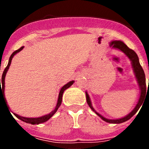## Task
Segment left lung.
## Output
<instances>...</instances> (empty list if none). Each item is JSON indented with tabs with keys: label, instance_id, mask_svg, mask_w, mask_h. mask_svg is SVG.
I'll return each instance as SVG.
<instances>
[{
	"label": "left lung",
	"instance_id": "obj_1",
	"mask_svg": "<svg viewBox=\"0 0 149 149\" xmlns=\"http://www.w3.org/2000/svg\"><path fill=\"white\" fill-rule=\"evenodd\" d=\"M110 47H113V48H117V49H119L120 51H122L123 53L127 55V56H128V58L131 60V63H132V66L134 68V72L135 73V75H136V79H137L138 84H139V88H140V90H141V93H140V96H139V99L138 101L137 104L136 105L135 107V108L132 110V111L127 115L126 116L123 117L122 119H108L104 118V116H102L101 115H100L98 113L95 111V110L93 109V106H92V104H91V101L90 98H89V96L88 95L87 93H86V101H87L88 105L89 106L92 110L99 117H101V119H103L104 121L107 122H109V123H113V124H119V123H122V122H125L126 121H127L128 119H130L134 114H136V112L138 111L139 108H140V107L142 106L143 103V101L145 99V97L146 95H147L146 93H148V90L147 89H148V88L146 86V76H145V73L144 71H143V68L139 64V58H138V56L136 53H135V51H133L132 49L131 48H129L127 45H126L125 43H123L121 41H113L111 42L110 43Z\"/></svg>",
	"mask_w": 149,
	"mask_h": 149
}]
</instances>
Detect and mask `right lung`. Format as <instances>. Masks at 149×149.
Masks as SVG:
<instances>
[{
  "label": "right lung",
  "mask_w": 149,
  "mask_h": 149,
  "mask_svg": "<svg viewBox=\"0 0 149 149\" xmlns=\"http://www.w3.org/2000/svg\"><path fill=\"white\" fill-rule=\"evenodd\" d=\"M24 48V46H22V47H21L19 49L16 50L15 51H14L13 54H11V56H10V60H9V63H8V65L6 67V68L4 69V71H3V74H2V78L0 79V101H1V97H3V98L4 99L5 101V103H6V107H7V108H9V107H8L7 104H6V98H5V96H4V82H5V76H6V72H7L8 69H9V68H10V64H11V62H12V59H13V57L14 56V55L16 54L18 52H19V51H22V49ZM1 83L2 84V88H1V85H0V83ZM74 83V81H70L69 83H68L67 84H65V86H63V87L61 88V89H60V93H59V97H58V101H57V104H56V107H55L54 110H53V111H51V113H50L49 114H47V115L45 116H43L42 117H39V118H26V117H22L21 116H18L17 115V114L15 113H13L14 115L15 116L18 118V119H20V120L23 121V122H26V123H29V124H32V125H35V124H40V123H42V122H46V121H48V119L51 118V117L53 116L54 114L56 113V111H57V110H58V108L60 107V104H61L62 103V97H63V92L66 89H68V87H70L71 86H72V84H73ZM9 110V109H8ZM10 111V110H9Z\"/></svg>",
  "instance_id": "add662e5"
}]
</instances>
